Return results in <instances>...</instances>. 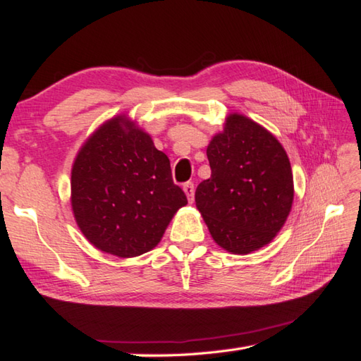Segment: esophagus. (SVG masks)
I'll use <instances>...</instances> for the list:
<instances>
[{
	"mask_svg": "<svg viewBox=\"0 0 361 361\" xmlns=\"http://www.w3.org/2000/svg\"><path fill=\"white\" fill-rule=\"evenodd\" d=\"M183 189H185V192H186V195H188V200L192 203L194 202V183L192 181H188V183H185V185H183Z\"/></svg>",
	"mask_w": 361,
	"mask_h": 361,
	"instance_id": "esophagus-1",
	"label": "esophagus"
}]
</instances>
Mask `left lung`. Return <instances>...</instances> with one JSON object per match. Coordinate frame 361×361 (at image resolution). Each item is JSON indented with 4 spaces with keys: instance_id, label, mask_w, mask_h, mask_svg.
<instances>
[{
    "instance_id": "1",
    "label": "left lung",
    "mask_w": 361,
    "mask_h": 361,
    "mask_svg": "<svg viewBox=\"0 0 361 361\" xmlns=\"http://www.w3.org/2000/svg\"><path fill=\"white\" fill-rule=\"evenodd\" d=\"M206 155L211 176L197 186L195 203L212 239L234 255L270 243L293 203V175L279 141L255 121L229 114Z\"/></svg>"
}]
</instances>
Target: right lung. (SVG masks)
Returning a JSON list of instances; mask_svg holds the SVG:
<instances>
[{
	"mask_svg": "<svg viewBox=\"0 0 361 361\" xmlns=\"http://www.w3.org/2000/svg\"><path fill=\"white\" fill-rule=\"evenodd\" d=\"M75 221L101 251L135 257L155 248L186 194L152 137L122 116L90 137L74 161Z\"/></svg>",
	"mask_w": 361,
	"mask_h": 361,
	"instance_id": "obj_1",
	"label": "right lung"
}]
</instances>
